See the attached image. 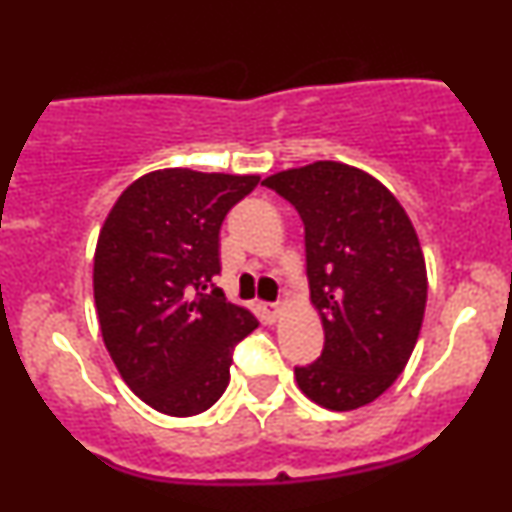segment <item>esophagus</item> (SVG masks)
<instances>
[{"instance_id": "34e87169", "label": "esophagus", "mask_w": 512, "mask_h": 512, "mask_svg": "<svg viewBox=\"0 0 512 512\" xmlns=\"http://www.w3.org/2000/svg\"><path fill=\"white\" fill-rule=\"evenodd\" d=\"M262 310H264V317H267V320H276V317L281 315V305L279 303H267V305H262Z\"/></svg>"}]
</instances>
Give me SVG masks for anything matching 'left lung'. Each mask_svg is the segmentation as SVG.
I'll return each mask as SVG.
<instances>
[{"label": "left lung", "instance_id": "obj_1", "mask_svg": "<svg viewBox=\"0 0 512 512\" xmlns=\"http://www.w3.org/2000/svg\"><path fill=\"white\" fill-rule=\"evenodd\" d=\"M305 226V274L325 346L296 368L305 397L332 411L370 404L407 366L426 310L419 236L395 195L363 170L317 161L262 182Z\"/></svg>", "mask_w": 512, "mask_h": 512}]
</instances>
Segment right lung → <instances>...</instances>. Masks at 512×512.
I'll return each instance as SVG.
<instances>
[{
    "label": "right lung",
    "instance_id": "add662e5",
    "mask_svg": "<svg viewBox=\"0 0 512 512\" xmlns=\"http://www.w3.org/2000/svg\"><path fill=\"white\" fill-rule=\"evenodd\" d=\"M257 175L166 168L142 175L105 219L93 296L122 380L168 416L207 411L231 380L233 349L260 322L226 301L219 231Z\"/></svg>",
    "mask_w": 512,
    "mask_h": 512
}]
</instances>
